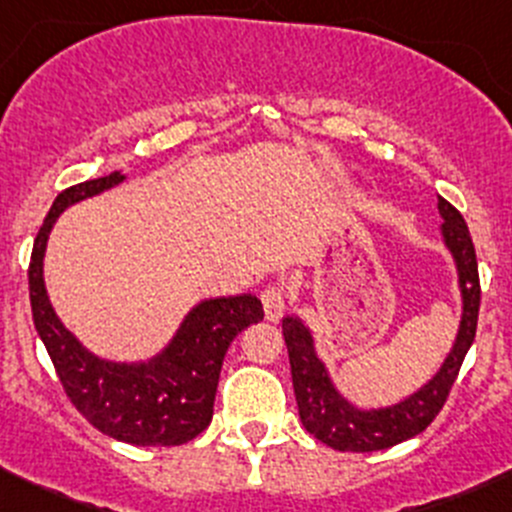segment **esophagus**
<instances>
[{"label":"esophagus","instance_id":"obj_1","mask_svg":"<svg viewBox=\"0 0 512 512\" xmlns=\"http://www.w3.org/2000/svg\"><path fill=\"white\" fill-rule=\"evenodd\" d=\"M261 305H263V313L271 323H278L286 310V288L273 283V286H266L261 293Z\"/></svg>","mask_w":512,"mask_h":512}]
</instances>
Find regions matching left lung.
<instances>
[{
	"instance_id": "1",
	"label": "left lung",
	"mask_w": 512,
	"mask_h": 512,
	"mask_svg": "<svg viewBox=\"0 0 512 512\" xmlns=\"http://www.w3.org/2000/svg\"><path fill=\"white\" fill-rule=\"evenodd\" d=\"M439 212L444 217V226H441L444 241L458 268L463 315L456 342H453V350L446 357V362L434 374V379H429L412 397L394 404V407L372 409V412L352 407L330 382L325 365L315 355L313 337H310L308 328L293 315L283 318V337H286L288 360H291L300 421H303L308 434L328 444L330 449L367 453L402 444V441L421 434L449 399L453 382H456L458 370L463 365V357H466L468 347L473 345V337H476L481 281H478L476 249H473L471 234H468L461 212L444 197H439Z\"/></svg>"
}]
</instances>
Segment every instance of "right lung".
Here are the masks:
<instances>
[{
  "label": "right lung",
  "mask_w": 512,
  "mask_h": 512,
  "mask_svg": "<svg viewBox=\"0 0 512 512\" xmlns=\"http://www.w3.org/2000/svg\"><path fill=\"white\" fill-rule=\"evenodd\" d=\"M123 179L120 172H110L108 177L73 184L54 199L31 249V315L63 392L88 424L133 446H179L209 426L226 350L241 330L263 320V308L251 293L204 300L192 308L160 355L138 365L105 362L83 350L56 318L46 295V239L63 209Z\"/></svg>",
  "instance_id": "1"
}]
</instances>
